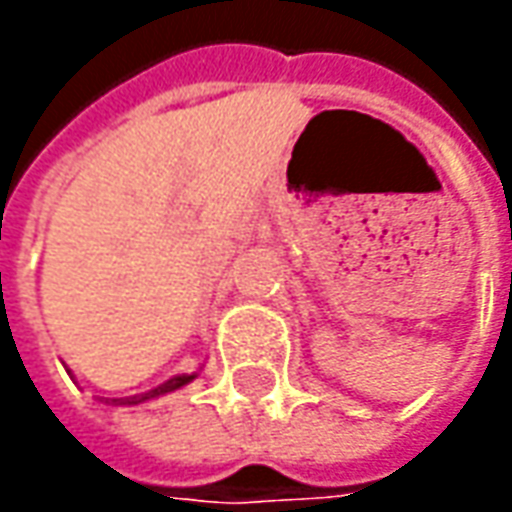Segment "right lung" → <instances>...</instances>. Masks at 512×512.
Wrapping results in <instances>:
<instances>
[{"label":"right lung","instance_id":"obj_1","mask_svg":"<svg viewBox=\"0 0 512 512\" xmlns=\"http://www.w3.org/2000/svg\"><path fill=\"white\" fill-rule=\"evenodd\" d=\"M190 379H193V376H179V379H173V382L162 384L159 390H153V393H150V396H145V399H156V396H165V393H173V390L185 387V384L190 382ZM139 402H142V399H139ZM133 404H136V402H133Z\"/></svg>","mask_w":512,"mask_h":512}]
</instances>
